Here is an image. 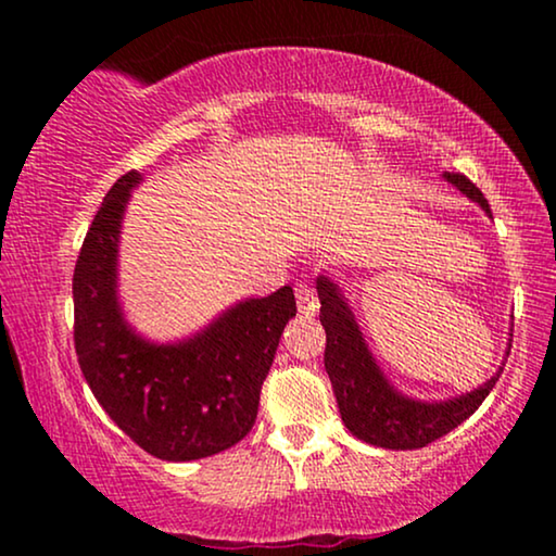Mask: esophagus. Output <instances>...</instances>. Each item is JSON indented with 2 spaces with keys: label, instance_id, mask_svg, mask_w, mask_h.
I'll list each match as a JSON object with an SVG mask.
<instances>
[{
  "label": "esophagus",
  "instance_id": "esophagus-1",
  "mask_svg": "<svg viewBox=\"0 0 556 556\" xmlns=\"http://www.w3.org/2000/svg\"><path fill=\"white\" fill-rule=\"evenodd\" d=\"M295 301H299L301 314H316L318 311V299L316 291L308 283H299L295 286Z\"/></svg>",
  "mask_w": 556,
  "mask_h": 556
}]
</instances>
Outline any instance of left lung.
Instances as JSON below:
<instances>
[{"instance_id":"obj_1","label":"left lung","mask_w":556,"mask_h":556,"mask_svg":"<svg viewBox=\"0 0 556 556\" xmlns=\"http://www.w3.org/2000/svg\"><path fill=\"white\" fill-rule=\"evenodd\" d=\"M443 179L460 194H466L470 202H476L485 215L493 217L489 202L473 181L451 172H443ZM316 291L318 301H321V326L326 331V375L331 379L341 420H344L349 432L364 443L387 447V451L425 447L432 440L458 428L463 420H468L481 407V402L489 397L501 371H504V364H501L496 375L478 384L476 390L447 400L409 397L379 369L339 280L324 273L316 278ZM508 337H514V333H508ZM508 349H511V339L506 344V356Z\"/></svg>"}]
</instances>
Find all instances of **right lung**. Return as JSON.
<instances>
[{"label": "right lung", "instance_id": "obj_1", "mask_svg": "<svg viewBox=\"0 0 556 556\" xmlns=\"http://www.w3.org/2000/svg\"><path fill=\"white\" fill-rule=\"evenodd\" d=\"M143 174L121 177L83 240L73 273L75 354L113 422L162 460H200L253 428L263 379L295 316L293 288L242 299L204 329L151 341L128 324L118 293L121 227Z\"/></svg>", "mask_w": 556, "mask_h": 556}]
</instances>
